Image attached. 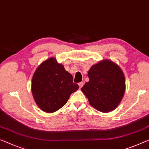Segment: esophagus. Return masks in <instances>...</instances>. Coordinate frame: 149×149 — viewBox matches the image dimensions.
<instances>
[{"mask_svg": "<svg viewBox=\"0 0 149 149\" xmlns=\"http://www.w3.org/2000/svg\"><path fill=\"white\" fill-rule=\"evenodd\" d=\"M78 85H79V88H81L84 86V82H79V83L78 84Z\"/></svg>", "mask_w": 149, "mask_h": 149, "instance_id": "obj_1", "label": "esophagus"}]
</instances>
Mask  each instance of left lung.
Here are the masks:
<instances>
[{
    "label": "left lung",
    "mask_w": 149,
    "mask_h": 149,
    "mask_svg": "<svg viewBox=\"0 0 149 149\" xmlns=\"http://www.w3.org/2000/svg\"><path fill=\"white\" fill-rule=\"evenodd\" d=\"M90 81L81 91L90 105L102 112L116 109L125 92V77L116 63L104 59L92 66L88 71Z\"/></svg>",
    "instance_id": "1"
}]
</instances>
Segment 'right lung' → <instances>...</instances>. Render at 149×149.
<instances>
[{
	"label": "right lung",
	"instance_id": "1",
	"mask_svg": "<svg viewBox=\"0 0 149 149\" xmlns=\"http://www.w3.org/2000/svg\"><path fill=\"white\" fill-rule=\"evenodd\" d=\"M79 88L73 77L54 57L37 68L31 81V91L37 105L47 113L54 112L67 103L70 95Z\"/></svg>",
	"mask_w": 149,
	"mask_h": 149
}]
</instances>
